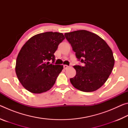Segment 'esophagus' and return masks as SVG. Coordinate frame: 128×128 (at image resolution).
<instances>
[{"instance_id":"34e87169","label":"esophagus","mask_w":128,"mask_h":128,"mask_svg":"<svg viewBox=\"0 0 128 128\" xmlns=\"http://www.w3.org/2000/svg\"><path fill=\"white\" fill-rule=\"evenodd\" d=\"M63 67H64V69H68L69 68V66H66V65H64Z\"/></svg>"}]
</instances>
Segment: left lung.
I'll use <instances>...</instances> for the list:
<instances>
[{"mask_svg":"<svg viewBox=\"0 0 128 128\" xmlns=\"http://www.w3.org/2000/svg\"><path fill=\"white\" fill-rule=\"evenodd\" d=\"M84 66H74L76 74L70 78L74 87L84 92H92L102 86L114 64L112 50L100 36L85 30L64 34Z\"/></svg>","mask_w":128,"mask_h":128,"instance_id":"1","label":"left lung"}]
</instances>
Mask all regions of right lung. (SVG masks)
I'll list each match as a JSON object with an SVG mask.
<instances>
[{
	"label": "right lung",
	"mask_w": 128,
	"mask_h": 128,
	"mask_svg": "<svg viewBox=\"0 0 128 128\" xmlns=\"http://www.w3.org/2000/svg\"><path fill=\"white\" fill-rule=\"evenodd\" d=\"M64 39L62 33L48 32L34 36L24 44L17 57L15 70L25 89L40 94L54 86L63 66L46 62H54V54Z\"/></svg>",
	"instance_id": "obj_1"
}]
</instances>
